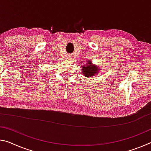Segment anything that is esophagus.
I'll use <instances>...</instances> for the list:
<instances>
[{
    "mask_svg": "<svg viewBox=\"0 0 151 151\" xmlns=\"http://www.w3.org/2000/svg\"><path fill=\"white\" fill-rule=\"evenodd\" d=\"M68 59H69V60H70V59H71V58H68Z\"/></svg>",
    "mask_w": 151,
    "mask_h": 151,
    "instance_id": "1",
    "label": "esophagus"
}]
</instances>
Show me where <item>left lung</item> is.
Returning a JSON list of instances; mask_svg holds the SVG:
<instances>
[{
    "label": "left lung",
    "mask_w": 151,
    "mask_h": 151,
    "mask_svg": "<svg viewBox=\"0 0 151 151\" xmlns=\"http://www.w3.org/2000/svg\"><path fill=\"white\" fill-rule=\"evenodd\" d=\"M82 71H83V74H84V75L85 76H87V77H91V76L96 75L99 70L97 69V66L92 65L91 63L88 62V63L83 66Z\"/></svg>",
    "instance_id": "obj_1"
}]
</instances>
